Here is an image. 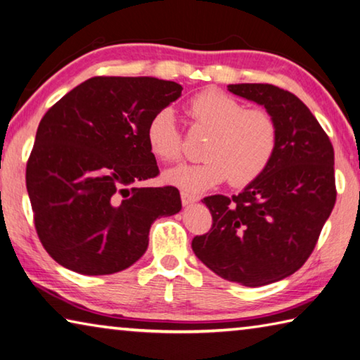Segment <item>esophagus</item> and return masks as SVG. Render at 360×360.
Wrapping results in <instances>:
<instances>
[{
    "mask_svg": "<svg viewBox=\"0 0 360 360\" xmlns=\"http://www.w3.org/2000/svg\"><path fill=\"white\" fill-rule=\"evenodd\" d=\"M181 201H182V205H184V206H188V205H192V202L198 201V197H195V195L188 193L186 191H182L181 192Z\"/></svg>",
    "mask_w": 360,
    "mask_h": 360,
    "instance_id": "esophagus-1",
    "label": "esophagus"
}]
</instances>
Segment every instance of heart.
<instances>
[{
  "label": "heart",
  "mask_w": 360,
  "mask_h": 360,
  "mask_svg": "<svg viewBox=\"0 0 360 360\" xmlns=\"http://www.w3.org/2000/svg\"><path fill=\"white\" fill-rule=\"evenodd\" d=\"M186 112L195 127L207 130L201 148L205 159L165 173V181L198 193L230 178L245 186L264 172L277 149L276 120L263 108H244L238 99L215 88L195 94ZM146 143L160 162L181 159V134L172 110H160L148 122Z\"/></svg>",
  "instance_id": "1"
}]
</instances>
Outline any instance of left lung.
<instances>
[{"label": "left lung", "mask_w": 360, "mask_h": 360, "mask_svg": "<svg viewBox=\"0 0 360 360\" xmlns=\"http://www.w3.org/2000/svg\"><path fill=\"white\" fill-rule=\"evenodd\" d=\"M228 91L271 113L277 149L240 193L202 198L212 226L193 238L192 248L221 278L255 288L291 276L311 255L337 198L334 148L290 91L266 83L228 84Z\"/></svg>", "instance_id": "obj_1"}]
</instances>
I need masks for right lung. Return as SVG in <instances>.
<instances>
[{
	"mask_svg": "<svg viewBox=\"0 0 360 360\" xmlns=\"http://www.w3.org/2000/svg\"><path fill=\"white\" fill-rule=\"evenodd\" d=\"M181 91L154 77H93L44 115L26 188L56 263L83 276L127 269L146 252L153 221L181 211L176 187L136 186L159 174L148 122Z\"/></svg>",
	"mask_w": 360,
	"mask_h": 360,
	"instance_id": "1",
	"label": "right lung"
}]
</instances>
